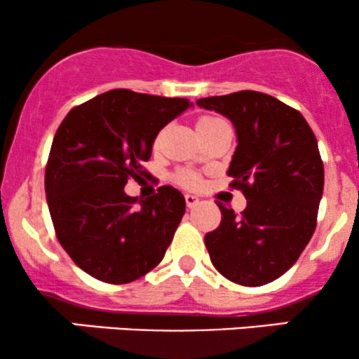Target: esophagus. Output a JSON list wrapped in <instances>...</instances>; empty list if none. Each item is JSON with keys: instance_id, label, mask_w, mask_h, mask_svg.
Segmentation results:
<instances>
[{"instance_id": "34e87169", "label": "esophagus", "mask_w": 359, "mask_h": 359, "mask_svg": "<svg viewBox=\"0 0 359 359\" xmlns=\"http://www.w3.org/2000/svg\"><path fill=\"white\" fill-rule=\"evenodd\" d=\"M185 203H187V208H196L199 204V197L192 196V194H185Z\"/></svg>"}]
</instances>
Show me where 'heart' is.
I'll use <instances>...</instances> for the list:
<instances>
[{"instance_id": "b5f03b06", "label": "heart", "mask_w": 359, "mask_h": 359, "mask_svg": "<svg viewBox=\"0 0 359 359\" xmlns=\"http://www.w3.org/2000/svg\"><path fill=\"white\" fill-rule=\"evenodd\" d=\"M221 121H222V119L216 118V116H201L199 119H197V131L205 130V128L217 125V123H221ZM158 142H160V137L156 138V143H158ZM179 180H180V184L185 185V187H196V185L199 184V179H197V175L191 170L180 172Z\"/></svg>"}]
</instances>
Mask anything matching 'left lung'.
Masks as SVG:
<instances>
[{"label":"left lung","mask_w":359,"mask_h":359,"mask_svg":"<svg viewBox=\"0 0 359 359\" xmlns=\"http://www.w3.org/2000/svg\"><path fill=\"white\" fill-rule=\"evenodd\" d=\"M197 106L229 118L238 147L228 175L246 209H221V224L204 236L222 277L259 287L297 262L317 224L324 165L314 131L297 109L270 94L238 90L197 100Z\"/></svg>","instance_id":"8db88e82"}]
</instances>
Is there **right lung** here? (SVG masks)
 Wrapping results in <instances>:
<instances>
[{"mask_svg": "<svg viewBox=\"0 0 359 359\" xmlns=\"http://www.w3.org/2000/svg\"><path fill=\"white\" fill-rule=\"evenodd\" d=\"M184 97L114 89L67 113L45 167V194L57 240L72 262L106 283H130L154 270L172 243L185 199L162 185L148 199L126 196L167 123L191 108Z\"/></svg>", "mask_w": 359, "mask_h": 359, "instance_id": "right-lung-1", "label": "right lung"}]
</instances>
